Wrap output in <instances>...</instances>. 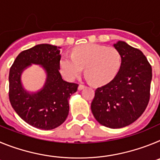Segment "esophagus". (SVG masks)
Returning <instances> with one entry per match:
<instances>
[{
	"label": "esophagus",
	"instance_id": "esophagus-1",
	"mask_svg": "<svg viewBox=\"0 0 160 160\" xmlns=\"http://www.w3.org/2000/svg\"><path fill=\"white\" fill-rule=\"evenodd\" d=\"M85 88V86L84 85H82V84H80L78 86V90H82V89H84Z\"/></svg>",
	"mask_w": 160,
	"mask_h": 160
}]
</instances>
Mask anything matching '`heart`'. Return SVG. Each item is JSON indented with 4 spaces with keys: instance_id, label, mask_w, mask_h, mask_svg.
Segmentation results:
<instances>
[{
    "instance_id": "1",
    "label": "heart",
    "mask_w": 160,
    "mask_h": 160,
    "mask_svg": "<svg viewBox=\"0 0 160 160\" xmlns=\"http://www.w3.org/2000/svg\"><path fill=\"white\" fill-rule=\"evenodd\" d=\"M122 64V56L114 47L98 44H86L74 48L72 55L63 54L60 58L61 73L72 81L85 67L87 78L101 86L110 82L116 76Z\"/></svg>"
}]
</instances>
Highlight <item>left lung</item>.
<instances>
[{
    "instance_id": "obj_1",
    "label": "left lung",
    "mask_w": 160,
    "mask_h": 160,
    "mask_svg": "<svg viewBox=\"0 0 160 160\" xmlns=\"http://www.w3.org/2000/svg\"><path fill=\"white\" fill-rule=\"evenodd\" d=\"M122 56L116 76L96 89L91 111L101 125L117 129L136 121L150 99L152 66L142 51L118 41L114 44Z\"/></svg>"
}]
</instances>
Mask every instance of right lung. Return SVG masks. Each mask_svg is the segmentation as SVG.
Returning a JSON list of instances; mask_svg holds the SVG:
<instances>
[{
	"label": "right lung",
	"instance_id": "1",
	"mask_svg": "<svg viewBox=\"0 0 160 160\" xmlns=\"http://www.w3.org/2000/svg\"><path fill=\"white\" fill-rule=\"evenodd\" d=\"M60 48L49 44L37 45L18 54L9 70L8 97L14 111L25 122L42 130H52L65 122L69 99L78 85L64 81L60 70ZM32 64L47 73L43 87L37 92L23 88L21 73Z\"/></svg>",
	"mask_w": 160,
	"mask_h": 160
}]
</instances>
